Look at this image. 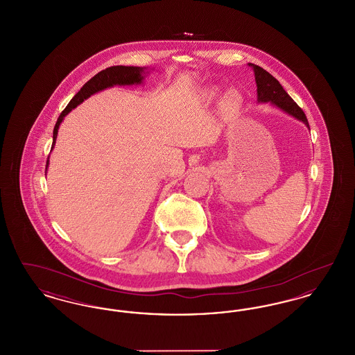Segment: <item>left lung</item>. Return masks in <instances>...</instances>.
I'll return each instance as SVG.
<instances>
[{"label": "left lung", "mask_w": 355, "mask_h": 355, "mask_svg": "<svg viewBox=\"0 0 355 355\" xmlns=\"http://www.w3.org/2000/svg\"><path fill=\"white\" fill-rule=\"evenodd\" d=\"M249 65L254 70L258 101H270L275 106L281 107L282 110H285L286 113L291 114L293 117L304 122L309 128V122H307V119L304 116V110L287 94L285 89L282 87V85L278 83V80H275L270 73L266 71L265 69H262L258 65H254V64H249Z\"/></svg>", "instance_id": "obj_1"}]
</instances>
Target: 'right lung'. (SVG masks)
Masks as SVG:
<instances>
[{"label": "right lung", "instance_id": "add662e5", "mask_svg": "<svg viewBox=\"0 0 355 355\" xmlns=\"http://www.w3.org/2000/svg\"><path fill=\"white\" fill-rule=\"evenodd\" d=\"M144 69L138 68V67H110L102 70L100 73H97L93 78H90L86 84L80 89V92L70 100L68 106L62 110V113L60 114V117L55 122L54 130H53V145L51 149L54 148L55 144V138H57V133H58V128L60 123L62 122L64 117L68 114L71 109H74L77 105H80L81 102L86 100L87 97H90L92 94L103 90L106 87H110L113 85H133L141 84V81L144 80L142 76ZM49 164V158L46 161V168Z\"/></svg>", "mask_w": 355, "mask_h": 355}]
</instances>
